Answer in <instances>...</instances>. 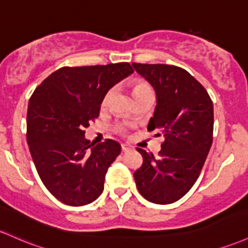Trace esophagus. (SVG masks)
Returning a JSON list of instances; mask_svg holds the SVG:
<instances>
[{"mask_svg":"<svg viewBox=\"0 0 248 248\" xmlns=\"http://www.w3.org/2000/svg\"><path fill=\"white\" fill-rule=\"evenodd\" d=\"M121 148H122V152H128V151H130V147L128 145H126V143H124V145L121 146Z\"/></svg>","mask_w":248,"mask_h":248,"instance_id":"esophagus-1","label":"esophagus"}]
</instances>
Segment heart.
<instances>
[{
	"label": "heart",
	"instance_id": "1",
	"mask_svg": "<svg viewBox=\"0 0 248 248\" xmlns=\"http://www.w3.org/2000/svg\"><path fill=\"white\" fill-rule=\"evenodd\" d=\"M132 88H133V95H134V97L137 96V95L143 93V92H147V91H152L151 87L147 84L145 81H141V80H134L132 82ZM108 96H109V94H107L105 96V99H103V105H106L107 103V100H108Z\"/></svg>",
	"mask_w": 248,
	"mask_h": 248
}]
</instances>
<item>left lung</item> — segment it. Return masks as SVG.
Here are the masks:
<instances>
[{"mask_svg": "<svg viewBox=\"0 0 248 248\" xmlns=\"http://www.w3.org/2000/svg\"><path fill=\"white\" fill-rule=\"evenodd\" d=\"M132 66L156 94L147 128L165 137L157 157L138 148L143 162L134 172L135 184L145 199L167 205L181 199L199 178L213 142V102L201 83L180 67Z\"/></svg>", "mask_w": 248, "mask_h": 248, "instance_id": "left-lung-1", "label": "left lung"}]
</instances>
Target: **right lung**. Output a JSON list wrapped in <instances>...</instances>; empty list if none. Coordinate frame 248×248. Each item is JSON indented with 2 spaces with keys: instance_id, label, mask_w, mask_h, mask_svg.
<instances>
[{
  "instance_id": "right-lung-1",
  "label": "right lung",
  "mask_w": 248,
  "mask_h": 248,
  "mask_svg": "<svg viewBox=\"0 0 248 248\" xmlns=\"http://www.w3.org/2000/svg\"><path fill=\"white\" fill-rule=\"evenodd\" d=\"M133 72L127 62L63 67L32 93L27 142L43 185L61 202L83 206L101 195L121 146L110 139L94 146L84 128L99 116L108 91Z\"/></svg>"
}]
</instances>
